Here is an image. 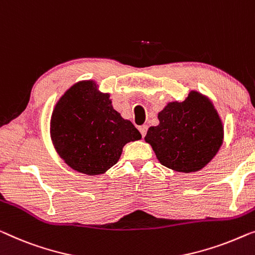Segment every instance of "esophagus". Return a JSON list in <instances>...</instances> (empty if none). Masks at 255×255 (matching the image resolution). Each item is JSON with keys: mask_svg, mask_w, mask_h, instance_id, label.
Returning a JSON list of instances; mask_svg holds the SVG:
<instances>
[{"mask_svg": "<svg viewBox=\"0 0 255 255\" xmlns=\"http://www.w3.org/2000/svg\"><path fill=\"white\" fill-rule=\"evenodd\" d=\"M138 129H139L140 134H142V136H143V137H144V136L146 135V131H147V126H146V125H143V126H140Z\"/></svg>", "mask_w": 255, "mask_h": 255, "instance_id": "obj_1", "label": "esophagus"}]
</instances>
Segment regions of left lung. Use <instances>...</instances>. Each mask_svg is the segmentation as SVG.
Segmentation results:
<instances>
[{
  "label": "left lung",
  "instance_id": "left-lung-1",
  "mask_svg": "<svg viewBox=\"0 0 255 255\" xmlns=\"http://www.w3.org/2000/svg\"><path fill=\"white\" fill-rule=\"evenodd\" d=\"M159 125L144 137L161 165L181 173L203 169L218 153L225 126L206 95L191 90L182 102H169L158 113Z\"/></svg>",
  "mask_w": 255,
  "mask_h": 255
}]
</instances>
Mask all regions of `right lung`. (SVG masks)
<instances>
[{
    "instance_id": "right-lung-1",
    "label": "right lung",
    "mask_w": 255,
    "mask_h": 255,
    "mask_svg": "<svg viewBox=\"0 0 255 255\" xmlns=\"http://www.w3.org/2000/svg\"><path fill=\"white\" fill-rule=\"evenodd\" d=\"M98 87L94 80L75 82L57 101L50 118L57 153L72 169L90 176L108 172L127 143L142 138Z\"/></svg>"
}]
</instances>
